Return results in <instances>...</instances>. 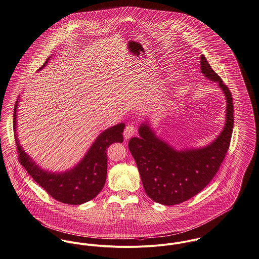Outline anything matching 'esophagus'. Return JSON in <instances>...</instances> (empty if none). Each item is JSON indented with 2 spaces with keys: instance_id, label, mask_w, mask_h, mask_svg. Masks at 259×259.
Wrapping results in <instances>:
<instances>
[{
  "instance_id": "34e87169",
  "label": "esophagus",
  "mask_w": 259,
  "mask_h": 259,
  "mask_svg": "<svg viewBox=\"0 0 259 259\" xmlns=\"http://www.w3.org/2000/svg\"><path fill=\"white\" fill-rule=\"evenodd\" d=\"M136 133V128L134 125H127L124 129V132H123V136L125 140H128L129 138H131L133 135H135Z\"/></svg>"
}]
</instances>
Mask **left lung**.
Returning <instances> with one entry per match:
<instances>
[{
	"mask_svg": "<svg viewBox=\"0 0 259 259\" xmlns=\"http://www.w3.org/2000/svg\"><path fill=\"white\" fill-rule=\"evenodd\" d=\"M200 65L205 77L218 82L227 99L226 124L219 137L205 148L179 152L144 123L139 138L129 141L147 195L162 205H176L197 195L216 176L230 147L234 128L232 94L204 55Z\"/></svg>",
	"mask_w": 259,
	"mask_h": 259,
	"instance_id": "1",
	"label": "left lung"
}]
</instances>
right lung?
Instances as JSON below:
<instances>
[{
	"label": "right lung",
	"mask_w": 259,
	"mask_h": 259,
	"mask_svg": "<svg viewBox=\"0 0 259 259\" xmlns=\"http://www.w3.org/2000/svg\"><path fill=\"white\" fill-rule=\"evenodd\" d=\"M44 65L40 68L41 70ZM17 106L14 109V131L18 149V157L28 175L40 185L51 197L62 203L80 205L94 199L102 190L107 174V148L113 143L123 142L124 123L117 124L103 131L95 141L87 155L74 168L61 174H51L42 170L34 161L24 153L16 134Z\"/></svg>",
	"instance_id": "right-lung-1"
}]
</instances>
